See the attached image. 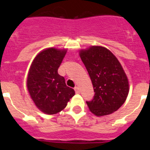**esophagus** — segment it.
<instances>
[{
  "label": "esophagus",
  "instance_id": "obj_1",
  "mask_svg": "<svg viewBox=\"0 0 150 150\" xmlns=\"http://www.w3.org/2000/svg\"><path fill=\"white\" fill-rule=\"evenodd\" d=\"M75 93H80V89H79V87H78L76 86L75 88Z\"/></svg>",
  "mask_w": 150,
  "mask_h": 150
}]
</instances>
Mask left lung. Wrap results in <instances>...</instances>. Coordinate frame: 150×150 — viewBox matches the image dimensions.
I'll return each instance as SVG.
<instances>
[{
	"mask_svg": "<svg viewBox=\"0 0 150 150\" xmlns=\"http://www.w3.org/2000/svg\"><path fill=\"white\" fill-rule=\"evenodd\" d=\"M93 86V100L86 102L89 110L97 117L117 111L125 102L129 82L123 67L110 50L101 46H90L79 50Z\"/></svg>",
	"mask_w": 150,
	"mask_h": 150,
	"instance_id": "1",
	"label": "left lung"
}]
</instances>
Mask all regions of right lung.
Masks as SVG:
<instances>
[{
    "instance_id": "add662e5",
    "label": "right lung",
    "mask_w": 150,
    "mask_h": 150,
    "mask_svg": "<svg viewBox=\"0 0 150 150\" xmlns=\"http://www.w3.org/2000/svg\"><path fill=\"white\" fill-rule=\"evenodd\" d=\"M67 49L46 48L37 54L29 68L26 86L34 104L46 114H56L66 107L75 90L57 73Z\"/></svg>"
}]
</instances>
